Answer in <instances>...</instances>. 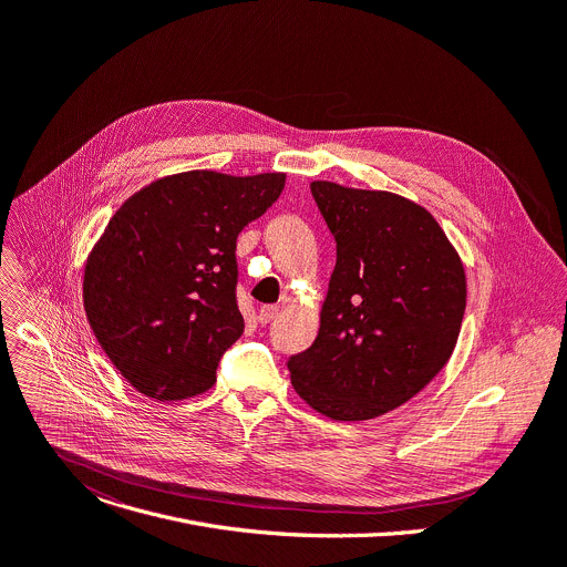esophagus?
<instances>
[{
    "mask_svg": "<svg viewBox=\"0 0 567 567\" xmlns=\"http://www.w3.org/2000/svg\"><path fill=\"white\" fill-rule=\"evenodd\" d=\"M280 315V307L278 305H262L260 312H257V319H260V323H271L276 317Z\"/></svg>",
    "mask_w": 567,
    "mask_h": 567,
    "instance_id": "obj_1",
    "label": "esophagus"
}]
</instances>
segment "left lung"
<instances>
[{
    "label": "left lung",
    "instance_id": "8db88e82",
    "mask_svg": "<svg viewBox=\"0 0 567 567\" xmlns=\"http://www.w3.org/2000/svg\"><path fill=\"white\" fill-rule=\"evenodd\" d=\"M337 241L315 343L287 359L296 393L334 421H369L414 398L450 359L466 276L436 219L391 192L312 183Z\"/></svg>",
    "mask_w": 567,
    "mask_h": 567
}]
</instances>
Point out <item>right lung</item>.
<instances>
[{"instance_id":"1","label":"right lung","mask_w":567,"mask_h":567,"mask_svg":"<svg viewBox=\"0 0 567 567\" xmlns=\"http://www.w3.org/2000/svg\"><path fill=\"white\" fill-rule=\"evenodd\" d=\"M285 174L185 172L133 194L94 244L83 276L90 328L144 395L208 391L241 337L237 235L278 200Z\"/></svg>"}]
</instances>
